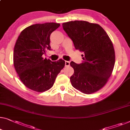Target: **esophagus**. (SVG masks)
<instances>
[{"instance_id": "obj_1", "label": "esophagus", "mask_w": 130, "mask_h": 130, "mask_svg": "<svg viewBox=\"0 0 130 130\" xmlns=\"http://www.w3.org/2000/svg\"><path fill=\"white\" fill-rule=\"evenodd\" d=\"M70 66V62L69 61H65V66L68 67Z\"/></svg>"}]
</instances>
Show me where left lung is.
<instances>
[{"instance_id": "1", "label": "left lung", "mask_w": 130, "mask_h": 130, "mask_svg": "<svg viewBox=\"0 0 130 130\" xmlns=\"http://www.w3.org/2000/svg\"><path fill=\"white\" fill-rule=\"evenodd\" d=\"M62 25L76 49L84 53L82 63L70 62L74 71L70 77L71 85L87 94L99 91L107 83L114 67L115 52L111 40L96 23L75 20Z\"/></svg>"}]
</instances>
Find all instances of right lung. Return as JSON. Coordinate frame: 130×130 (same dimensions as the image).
Wrapping results in <instances>:
<instances>
[{
  "instance_id": "obj_1",
  "label": "right lung",
  "mask_w": 130,
  "mask_h": 130,
  "mask_svg": "<svg viewBox=\"0 0 130 130\" xmlns=\"http://www.w3.org/2000/svg\"><path fill=\"white\" fill-rule=\"evenodd\" d=\"M60 26L56 23L33 24L22 31L16 40L15 70L24 85L33 91L43 92L52 88L64 67L63 60L52 61L42 57L47 50H51L50 35Z\"/></svg>"
}]
</instances>
